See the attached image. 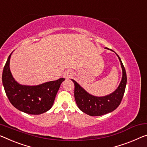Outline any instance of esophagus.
<instances>
[{"label":"esophagus","instance_id":"1","mask_svg":"<svg viewBox=\"0 0 147 147\" xmlns=\"http://www.w3.org/2000/svg\"><path fill=\"white\" fill-rule=\"evenodd\" d=\"M72 76V73L70 71H66L63 74V77L65 79H68Z\"/></svg>","mask_w":147,"mask_h":147}]
</instances>
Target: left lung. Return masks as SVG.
<instances>
[{
    "label": "left lung",
    "mask_w": 147,
    "mask_h": 147,
    "mask_svg": "<svg viewBox=\"0 0 147 147\" xmlns=\"http://www.w3.org/2000/svg\"><path fill=\"white\" fill-rule=\"evenodd\" d=\"M107 49L109 50V49L107 48ZM110 51H113L112 50ZM116 55L120 62L122 69V78L118 88L112 93L103 96L92 95L85 91L75 80L73 79L71 80L75 85L74 96L77 105L81 111L87 115L91 116H102L114 111L120 105L127 84V76L120 58L116 53Z\"/></svg>",
    "instance_id": "left-lung-1"
}]
</instances>
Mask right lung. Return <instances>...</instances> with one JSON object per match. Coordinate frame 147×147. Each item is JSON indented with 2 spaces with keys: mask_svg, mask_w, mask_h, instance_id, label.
Returning a JSON list of instances; mask_svg holds the SVG:
<instances>
[{
  "mask_svg": "<svg viewBox=\"0 0 147 147\" xmlns=\"http://www.w3.org/2000/svg\"><path fill=\"white\" fill-rule=\"evenodd\" d=\"M12 53L8 56L2 77L4 91L9 100L16 108L27 114L38 115L47 112L53 107L64 79L32 86L20 84L10 71V60Z\"/></svg>",
  "mask_w": 147,
  "mask_h": 147,
  "instance_id": "add662e5",
  "label": "right lung"
}]
</instances>
